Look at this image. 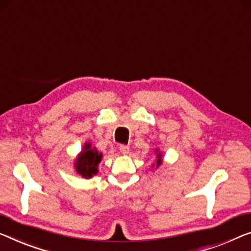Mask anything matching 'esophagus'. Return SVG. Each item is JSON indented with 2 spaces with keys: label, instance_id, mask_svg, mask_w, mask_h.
<instances>
[{
  "label": "esophagus",
  "instance_id": "esophagus-1",
  "mask_svg": "<svg viewBox=\"0 0 251 251\" xmlns=\"http://www.w3.org/2000/svg\"><path fill=\"white\" fill-rule=\"evenodd\" d=\"M119 150H121V152L123 154H127V153L129 152V147L126 144H121L119 145Z\"/></svg>",
  "mask_w": 251,
  "mask_h": 251
}]
</instances>
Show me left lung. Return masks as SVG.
Returning <instances> with one entry per match:
<instances>
[{"label":"left lung","instance_id":"1","mask_svg":"<svg viewBox=\"0 0 251 251\" xmlns=\"http://www.w3.org/2000/svg\"><path fill=\"white\" fill-rule=\"evenodd\" d=\"M161 164V154H158V161H156V166H160Z\"/></svg>","mask_w":251,"mask_h":251}]
</instances>
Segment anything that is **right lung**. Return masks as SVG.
Instances as JSON below:
<instances>
[{"label":"right lung","instance_id":"add662e5","mask_svg":"<svg viewBox=\"0 0 251 251\" xmlns=\"http://www.w3.org/2000/svg\"><path fill=\"white\" fill-rule=\"evenodd\" d=\"M102 154L96 151L95 149H91V144H85L84 149L82 150V153L78 155L77 161L75 163L76 171L82 177L90 178L93 175L97 174V167L99 162L101 161Z\"/></svg>","mask_w":251,"mask_h":251}]
</instances>
